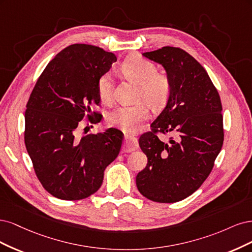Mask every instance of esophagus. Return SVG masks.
Instances as JSON below:
<instances>
[{
	"label": "esophagus",
	"instance_id": "1",
	"mask_svg": "<svg viewBox=\"0 0 252 252\" xmlns=\"http://www.w3.org/2000/svg\"><path fill=\"white\" fill-rule=\"evenodd\" d=\"M138 140L137 138L131 135H126L125 139H124V143H123V151L126 153L128 152H133L136 149H138Z\"/></svg>",
	"mask_w": 252,
	"mask_h": 252
}]
</instances>
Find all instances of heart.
Here are the masks:
<instances>
[{"mask_svg":"<svg viewBox=\"0 0 252 252\" xmlns=\"http://www.w3.org/2000/svg\"><path fill=\"white\" fill-rule=\"evenodd\" d=\"M121 69L128 78L139 84L137 92V101L139 103L114 109L108 114L107 120L113 126L126 132H135L142 121L150 117L149 105L158 110L166 104L172 85L166 75L157 73L155 64L139 55L128 56ZM97 92L105 103H110L114 98V83L111 73L100 76L97 83Z\"/></svg>","mask_w":252,"mask_h":252,"instance_id":"b5f03b06","label":"heart"}]
</instances>
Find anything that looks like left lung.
I'll use <instances>...</instances> for the list:
<instances>
[{
	"mask_svg": "<svg viewBox=\"0 0 252 252\" xmlns=\"http://www.w3.org/2000/svg\"><path fill=\"white\" fill-rule=\"evenodd\" d=\"M142 55L164 68L172 92L151 125L153 132L139 138L148 164L136 185L154 202L174 203L190 196L212 172L224 140L221 99L205 69L180 48L162 47ZM157 131L176 136L163 143Z\"/></svg>",
	"mask_w": 252,
	"mask_h": 252,
	"instance_id": "8db88e82",
	"label": "left lung"
}]
</instances>
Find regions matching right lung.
Segmentation results:
<instances>
[{
    "mask_svg": "<svg viewBox=\"0 0 252 252\" xmlns=\"http://www.w3.org/2000/svg\"><path fill=\"white\" fill-rule=\"evenodd\" d=\"M117 61L99 47L73 44L47 64L29 97L25 112V145L38 180L52 196L80 200L96 192L103 172L118 156L123 134L104 132L78 136L85 116L93 124L100 115L97 83Z\"/></svg>",
    "mask_w": 252,
    "mask_h": 252,
    "instance_id": "1",
    "label": "right lung"
}]
</instances>
